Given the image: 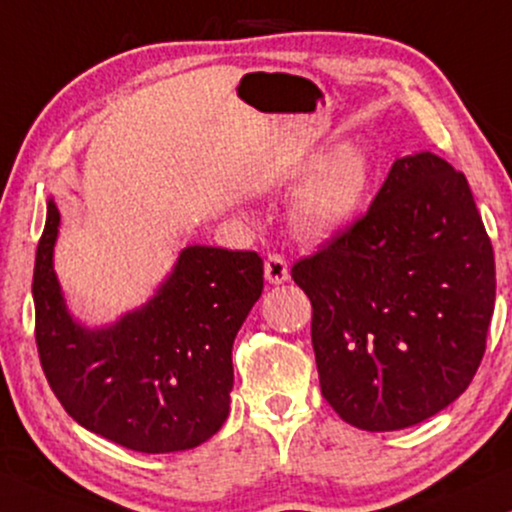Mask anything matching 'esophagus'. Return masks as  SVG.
<instances>
[{"mask_svg": "<svg viewBox=\"0 0 512 512\" xmlns=\"http://www.w3.org/2000/svg\"><path fill=\"white\" fill-rule=\"evenodd\" d=\"M265 279L270 284H284L289 279V263H286L284 256L270 254L265 258Z\"/></svg>", "mask_w": 512, "mask_h": 512, "instance_id": "esophagus-1", "label": "esophagus"}]
</instances>
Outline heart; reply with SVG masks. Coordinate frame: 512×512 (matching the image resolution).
Returning a JSON list of instances; mask_svg holds the SVG:
<instances>
[{"label": "heart", "mask_w": 512, "mask_h": 512, "mask_svg": "<svg viewBox=\"0 0 512 512\" xmlns=\"http://www.w3.org/2000/svg\"><path fill=\"white\" fill-rule=\"evenodd\" d=\"M310 174L289 205V219L298 233L324 237L349 226L368 198L373 163L361 142H347L333 153H314L300 167Z\"/></svg>", "instance_id": "1"}]
</instances>
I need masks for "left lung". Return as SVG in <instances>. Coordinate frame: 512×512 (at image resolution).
<instances>
[{"label":"left lung","mask_w":512,"mask_h":512,"mask_svg":"<svg viewBox=\"0 0 512 512\" xmlns=\"http://www.w3.org/2000/svg\"><path fill=\"white\" fill-rule=\"evenodd\" d=\"M312 303L321 394L347 424L398 431L464 394L494 312V251L461 172L396 158L354 226L291 268Z\"/></svg>","instance_id":"left-lung-1"}]
</instances>
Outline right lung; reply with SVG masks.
I'll return each mask as SVG.
<instances>
[{
	"mask_svg": "<svg viewBox=\"0 0 512 512\" xmlns=\"http://www.w3.org/2000/svg\"><path fill=\"white\" fill-rule=\"evenodd\" d=\"M58 228V205L48 198L32 279L34 335L62 408L83 429L135 452L205 443L230 412L233 342L261 298V256L191 244L151 300L88 328L69 312L55 275Z\"/></svg>",
	"mask_w": 512,
	"mask_h": 512,
	"instance_id": "1",
	"label": "right lung"
}]
</instances>
